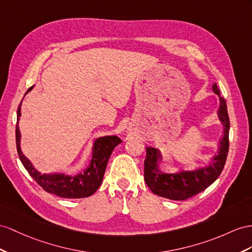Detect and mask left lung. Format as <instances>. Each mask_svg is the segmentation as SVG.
Instances as JSON below:
<instances>
[{
    "mask_svg": "<svg viewBox=\"0 0 252 252\" xmlns=\"http://www.w3.org/2000/svg\"><path fill=\"white\" fill-rule=\"evenodd\" d=\"M213 92L219 95L220 104L218 108V117L223 125V135L219 141L217 154L209 166L202 168L192 171H180L178 173H165L158 169L159 160L162 158L159 150L147 147L144 168L145 181L148 188L156 195L182 201L208 189L221 173L229 151L230 120L227 103L220 95L217 84L213 85Z\"/></svg>",
    "mask_w": 252,
    "mask_h": 252,
    "instance_id": "1",
    "label": "left lung"
}]
</instances>
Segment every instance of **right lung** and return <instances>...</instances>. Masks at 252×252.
Listing matches in <instances>:
<instances>
[{"instance_id": "1", "label": "right lung", "mask_w": 252, "mask_h": 252, "mask_svg": "<svg viewBox=\"0 0 252 252\" xmlns=\"http://www.w3.org/2000/svg\"><path fill=\"white\" fill-rule=\"evenodd\" d=\"M33 86L29 88L27 94L32 90ZM21 116V103L19 104L17 113V126H16V144L17 151L23 166L35 181L41 188L56 196L62 198H85L92 196L100 188L103 176L106 169L108 158L114 150V148L121 143V139L117 136L100 137L94 141L93 148V158L90 160L88 168L76 176H67L63 173H52L46 175L37 171L30 160L21 151L20 139L21 134L19 130V118Z\"/></svg>"}]
</instances>
